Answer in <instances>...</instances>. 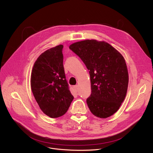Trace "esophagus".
<instances>
[{
    "instance_id": "1",
    "label": "esophagus",
    "mask_w": 153,
    "mask_h": 153,
    "mask_svg": "<svg viewBox=\"0 0 153 153\" xmlns=\"http://www.w3.org/2000/svg\"><path fill=\"white\" fill-rule=\"evenodd\" d=\"M73 88H74V91H75L76 92L78 91V89H79V87H78V85H74V86L73 87Z\"/></svg>"
}]
</instances>
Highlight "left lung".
I'll return each mask as SVG.
<instances>
[{"label":"left lung","instance_id":"8db88e82","mask_svg":"<svg viewBox=\"0 0 153 153\" xmlns=\"http://www.w3.org/2000/svg\"><path fill=\"white\" fill-rule=\"evenodd\" d=\"M69 49L89 70L92 91L86 102L92 114L100 118L114 115L128 89V72L123 56L108 43L95 39L74 43Z\"/></svg>","mask_w":153,"mask_h":153}]
</instances>
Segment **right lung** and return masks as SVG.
Returning a JSON list of instances; mask_svg holds the SVG:
<instances>
[{"instance_id": "right-lung-1", "label": "right lung", "mask_w": 153, "mask_h": 153, "mask_svg": "<svg viewBox=\"0 0 153 153\" xmlns=\"http://www.w3.org/2000/svg\"><path fill=\"white\" fill-rule=\"evenodd\" d=\"M63 45L45 51L35 61L31 75V91L42 111L51 118L66 113L74 99L63 66Z\"/></svg>"}]
</instances>
